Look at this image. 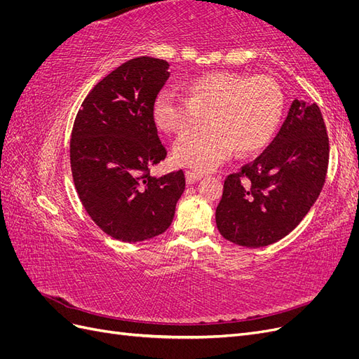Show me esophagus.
I'll return each mask as SVG.
<instances>
[{
  "label": "esophagus",
  "mask_w": 359,
  "mask_h": 359,
  "mask_svg": "<svg viewBox=\"0 0 359 359\" xmlns=\"http://www.w3.org/2000/svg\"><path fill=\"white\" fill-rule=\"evenodd\" d=\"M186 178H187V182H189V184H194L196 181H199V180L203 178V173L194 172V170H187V172H186Z\"/></svg>",
  "instance_id": "esophagus-1"
}]
</instances>
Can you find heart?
I'll return each instance as SVG.
<instances>
[{"mask_svg":"<svg viewBox=\"0 0 359 359\" xmlns=\"http://www.w3.org/2000/svg\"><path fill=\"white\" fill-rule=\"evenodd\" d=\"M189 99L169 90L157 94L153 115L165 132L184 135L205 124L210 127L178 139L173 158L184 166L211 170L232 151L250 156L274 137L285 112V95L268 76L210 73L186 86Z\"/></svg>","mask_w":359,"mask_h":359,"instance_id":"b5f03b06","label":"heart"}]
</instances>
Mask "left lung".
Listing matches in <instances>:
<instances>
[{"label":"left lung","instance_id":"left-lung-1","mask_svg":"<svg viewBox=\"0 0 359 359\" xmlns=\"http://www.w3.org/2000/svg\"><path fill=\"white\" fill-rule=\"evenodd\" d=\"M328 157L330 140L319 106L295 99L264 153L226 178L215 210L219 232L248 248L285 238L319 198Z\"/></svg>","mask_w":359,"mask_h":359}]
</instances>
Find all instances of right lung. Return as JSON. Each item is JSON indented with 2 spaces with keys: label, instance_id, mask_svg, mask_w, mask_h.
I'll return each mask as SVG.
<instances>
[{
  "label": "right lung",
  "instance_id": "add662e5",
  "mask_svg": "<svg viewBox=\"0 0 359 359\" xmlns=\"http://www.w3.org/2000/svg\"><path fill=\"white\" fill-rule=\"evenodd\" d=\"M169 62L139 57L97 83L74 119L70 165L86 212L115 240L139 243L165 232L186 189L184 172L151 177L166 157L153 106Z\"/></svg>",
  "mask_w": 359,
  "mask_h": 359
}]
</instances>
